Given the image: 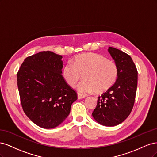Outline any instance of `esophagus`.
I'll list each match as a JSON object with an SVG mask.
<instances>
[{
	"mask_svg": "<svg viewBox=\"0 0 157 157\" xmlns=\"http://www.w3.org/2000/svg\"><path fill=\"white\" fill-rule=\"evenodd\" d=\"M77 96H78V99H82V98H84L85 97H86V96L84 94H82L80 93H78L77 94Z\"/></svg>",
	"mask_w": 157,
	"mask_h": 157,
	"instance_id": "1",
	"label": "esophagus"
}]
</instances>
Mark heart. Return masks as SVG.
<instances>
[{"label":"heart","instance_id":"1","mask_svg":"<svg viewBox=\"0 0 157 157\" xmlns=\"http://www.w3.org/2000/svg\"><path fill=\"white\" fill-rule=\"evenodd\" d=\"M61 75L69 86L73 88L82 75L83 80L78 85L81 93L101 94L107 91L117 81V65L113 61L94 53L77 55L65 65Z\"/></svg>","mask_w":157,"mask_h":157}]
</instances>
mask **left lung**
Returning <instances> with one entry per match:
<instances>
[{"mask_svg":"<svg viewBox=\"0 0 157 157\" xmlns=\"http://www.w3.org/2000/svg\"><path fill=\"white\" fill-rule=\"evenodd\" d=\"M108 52L117 65L116 82L98 97L92 116L97 122L105 126L121 124L129 116L134 105L137 71L131 57L120 50L109 47Z\"/></svg>","mask_w":157,"mask_h":157,"instance_id":"1","label":"left lung"}]
</instances>
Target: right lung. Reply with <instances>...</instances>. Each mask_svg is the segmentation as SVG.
<instances>
[{"mask_svg":"<svg viewBox=\"0 0 157 157\" xmlns=\"http://www.w3.org/2000/svg\"><path fill=\"white\" fill-rule=\"evenodd\" d=\"M62 56L40 52L25 59L17 74L23 110L35 124L56 128L68 117L77 94L64 80Z\"/></svg>","mask_w":157,"mask_h":157,"instance_id":"add662e5","label":"right lung"}]
</instances>
